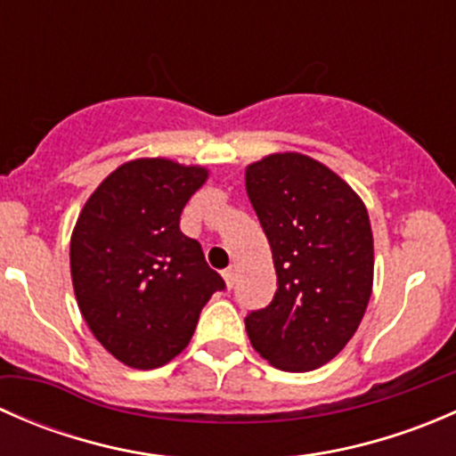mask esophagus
I'll return each mask as SVG.
<instances>
[{
	"instance_id": "obj_1",
	"label": "esophagus",
	"mask_w": 456,
	"mask_h": 456,
	"mask_svg": "<svg viewBox=\"0 0 456 456\" xmlns=\"http://www.w3.org/2000/svg\"><path fill=\"white\" fill-rule=\"evenodd\" d=\"M223 278H224V282H227V287L232 289L233 284H236V271H233V269H224L223 271Z\"/></svg>"
}]
</instances>
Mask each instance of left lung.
<instances>
[{"instance_id": "8db88e82", "label": "left lung", "mask_w": 456, "mask_h": 456, "mask_svg": "<svg viewBox=\"0 0 456 456\" xmlns=\"http://www.w3.org/2000/svg\"><path fill=\"white\" fill-rule=\"evenodd\" d=\"M245 181L278 275L273 300L245 317L251 346L275 369H320L370 300L369 211L338 174L296 151L249 165Z\"/></svg>"}]
</instances>
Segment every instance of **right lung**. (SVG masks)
Here are the masks:
<instances>
[{
    "mask_svg": "<svg viewBox=\"0 0 456 456\" xmlns=\"http://www.w3.org/2000/svg\"><path fill=\"white\" fill-rule=\"evenodd\" d=\"M207 169L139 159L114 169L86 202L70 242L84 320L118 362L150 370L190 344L224 280L181 232L183 207Z\"/></svg>",
    "mask_w": 456,
    "mask_h": 456,
    "instance_id": "right-lung-1",
    "label": "right lung"
}]
</instances>
